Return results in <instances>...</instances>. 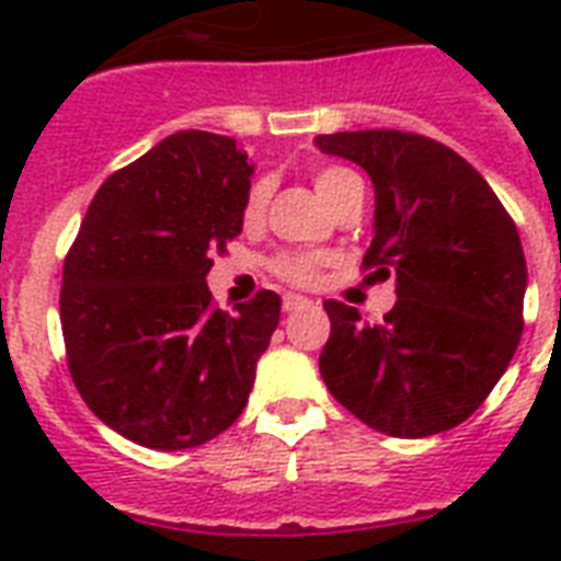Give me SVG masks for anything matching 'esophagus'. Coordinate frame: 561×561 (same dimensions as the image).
Here are the masks:
<instances>
[{"mask_svg": "<svg viewBox=\"0 0 561 561\" xmlns=\"http://www.w3.org/2000/svg\"><path fill=\"white\" fill-rule=\"evenodd\" d=\"M311 306H314L311 299L297 297V294H288V297L282 299V308H285V311H302V308H311Z\"/></svg>", "mask_w": 561, "mask_h": 561, "instance_id": "esophagus-1", "label": "esophagus"}]
</instances>
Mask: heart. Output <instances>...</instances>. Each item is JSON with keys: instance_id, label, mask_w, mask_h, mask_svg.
Returning <instances> with one entry per match:
<instances>
[{"instance_id": "1", "label": "heart", "mask_w": 561, "mask_h": 561, "mask_svg": "<svg viewBox=\"0 0 561 561\" xmlns=\"http://www.w3.org/2000/svg\"><path fill=\"white\" fill-rule=\"evenodd\" d=\"M352 183H358V178L346 169H323L314 174V188L320 194V201L332 209L334 203L341 201L343 194L350 192ZM267 197H271V186L267 183H255L247 194V206H244V218L250 224L264 215V206H267ZM276 271L285 276V279L297 282V285H311L317 276V262L314 259H306V255H288V259H279Z\"/></svg>"}]
</instances>
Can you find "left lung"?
<instances>
[{"instance_id": "obj_1", "label": "left lung", "mask_w": 561, "mask_h": 561, "mask_svg": "<svg viewBox=\"0 0 561 561\" xmlns=\"http://www.w3.org/2000/svg\"><path fill=\"white\" fill-rule=\"evenodd\" d=\"M375 188L364 264L396 279L383 323L329 299L320 375L343 408L401 439L443 434L474 413L522 341L527 262L513 218L451 148L401 130L317 136Z\"/></svg>"}]
</instances>
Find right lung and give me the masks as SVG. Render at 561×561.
Masks as SVG:
<instances>
[{
    "label": "right lung",
    "mask_w": 561,
    "mask_h": 561,
    "mask_svg": "<svg viewBox=\"0 0 561 561\" xmlns=\"http://www.w3.org/2000/svg\"><path fill=\"white\" fill-rule=\"evenodd\" d=\"M253 169L236 139L180 130L99 188L66 255L69 373L130 443L183 451L244 410L282 299L262 290L224 314L206 276L209 255L244 227Z\"/></svg>",
    "instance_id": "obj_1"
}]
</instances>
